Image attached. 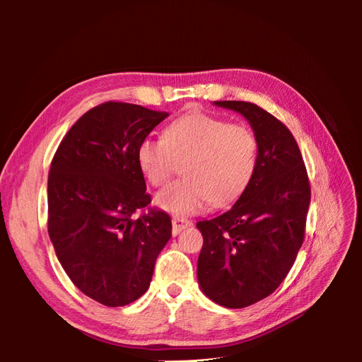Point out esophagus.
<instances>
[{
    "instance_id": "esophagus-1",
    "label": "esophagus",
    "mask_w": 362,
    "mask_h": 362,
    "mask_svg": "<svg viewBox=\"0 0 362 362\" xmlns=\"http://www.w3.org/2000/svg\"><path fill=\"white\" fill-rule=\"evenodd\" d=\"M191 226V221H188L187 218H179L175 216L173 218V235H179L182 230H185Z\"/></svg>"
}]
</instances>
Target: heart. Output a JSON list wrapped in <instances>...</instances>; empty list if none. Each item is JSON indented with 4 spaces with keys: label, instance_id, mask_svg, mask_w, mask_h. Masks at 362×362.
I'll return each instance as SVG.
<instances>
[{
    "label": "heart",
    "instance_id": "heart-1",
    "mask_svg": "<svg viewBox=\"0 0 362 362\" xmlns=\"http://www.w3.org/2000/svg\"><path fill=\"white\" fill-rule=\"evenodd\" d=\"M258 138L253 130L209 113H187L163 138L146 136L136 160L152 187H165L183 165L187 179L157 194L156 202L177 216L202 211L209 202L226 206L240 199L257 173Z\"/></svg>",
    "mask_w": 362,
    "mask_h": 362
}]
</instances>
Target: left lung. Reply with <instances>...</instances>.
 <instances>
[{"instance_id": "obj_1", "label": "left lung", "mask_w": 362, "mask_h": 362, "mask_svg": "<svg viewBox=\"0 0 362 362\" xmlns=\"http://www.w3.org/2000/svg\"><path fill=\"white\" fill-rule=\"evenodd\" d=\"M250 122L259 157L250 185L221 216L197 222L204 245L197 280L226 308H245L271 296L286 279L305 240L311 202L308 173L291 130L245 101H214Z\"/></svg>"}]
</instances>
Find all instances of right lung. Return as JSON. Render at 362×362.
<instances>
[{
	"label": "right lung",
	"instance_id": "1",
	"mask_svg": "<svg viewBox=\"0 0 362 362\" xmlns=\"http://www.w3.org/2000/svg\"><path fill=\"white\" fill-rule=\"evenodd\" d=\"M168 115L129 103L99 104L74 122L51 161L54 250L76 286L105 306L129 305L148 291L171 238V218L149 206L136 160L138 146Z\"/></svg>",
	"mask_w": 362,
	"mask_h": 362
}]
</instances>
